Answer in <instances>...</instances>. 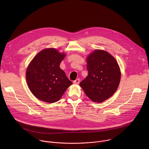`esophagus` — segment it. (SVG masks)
I'll return each instance as SVG.
<instances>
[{
    "label": "esophagus",
    "instance_id": "esophagus-1",
    "mask_svg": "<svg viewBox=\"0 0 149 149\" xmlns=\"http://www.w3.org/2000/svg\"><path fill=\"white\" fill-rule=\"evenodd\" d=\"M79 82H80V79H79V78H77V79H76L75 81H74V83L75 84H78L79 83Z\"/></svg>",
    "mask_w": 149,
    "mask_h": 149
}]
</instances>
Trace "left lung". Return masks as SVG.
Listing matches in <instances>:
<instances>
[{
    "label": "left lung",
    "instance_id": "8db88e82",
    "mask_svg": "<svg viewBox=\"0 0 149 149\" xmlns=\"http://www.w3.org/2000/svg\"><path fill=\"white\" fill-rule=\"evenodd\" d=\"M88 75L79 84L87 96L93 101L101 102L111 97L120 81L118 63L109 53L95 50L87 58Z\"/></svg>",
    "mask_w": 149,
    "mask_h": 149
}]
</instances>
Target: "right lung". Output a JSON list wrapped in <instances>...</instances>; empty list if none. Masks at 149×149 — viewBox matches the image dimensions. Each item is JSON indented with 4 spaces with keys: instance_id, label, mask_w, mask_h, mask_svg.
Listing matches in <instances>:
<instances>
[{
    "instance_id": "1",
    "label": "right lung",
    "mask_w": 149,
    "mask_h": 149,
    "mask_svg": "<svg viewBox=\"0 0 149 149\" xmlns=\"http://www.w3.org/2000/svg\"><path fill=\"white\" fill-rule=\"evenodd\" d=\"M65 56V54L48 48L39 52L29 63L26 74L28 86L39 100L56 102L72 84L59 67Z\"/></svg>"
}]
</instances>
